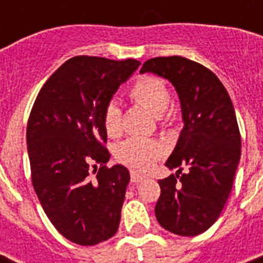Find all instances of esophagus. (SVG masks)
Instances as JSON below:
<instances>
[{"label":"esophagus","mask_w":263,"mask_h":263,"mask_svg":"<svg viewBox=\"0 0 263 263\" xmlns=\"http://www.w3.org/2000/svg\"><path fill=\"white\" fill-rule=\"evenodd\" d=\"M146 180V176L140 175L136 171H131V181L132 183H140V181H143Z\"/></svg>","instance_id":"1"}]
</instances>
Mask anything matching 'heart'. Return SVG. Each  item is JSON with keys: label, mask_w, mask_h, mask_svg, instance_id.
I'll return each mask as SVG.
<instances>
[{"label": "heart", "mask_w": 263, "mask_h": 263, "mask_svg": "<svg viewBox=\"0 0 263 263\" xmlns=\"http://www.w3.org/2000/svg\"><path fill=\"white\" fill-rule=\"evenodd\" d=\"M129 98L148 109L164 121V113L171 102L166 84L156 76H140L129 90ZM102 121L107 136L119 138L123 134V111L116 102H109L103 109ZM165 154L164 146L157 140L129 139L117 150V160L129 168L147 172Z\"/></svg>", "instance_id": "obj_1"}]
</instances>
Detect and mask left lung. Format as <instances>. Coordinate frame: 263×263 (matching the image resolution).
Segmentation results:
<instances>
[{"label": "left lung", "mask_w": 263, "mask_h": 263, "mask_svg": "<svg viewBox=\"0 0 263 263\" xmlns=\"http://www.w3.org/2000/svg\"><path fill=\"white\" fill-rule=\"evenodd\" d=\"M143 72L162 76L175 86L184 121L165 164L179 171L158 180L157 221L175 235L196 236L216 222L232 191L241 153L232 101L210 69L185 57L150 59L140 68ZM183 167L187 168L185 174L181 173Z\"/></svg>", "instance_id": "1"}]
</instances>
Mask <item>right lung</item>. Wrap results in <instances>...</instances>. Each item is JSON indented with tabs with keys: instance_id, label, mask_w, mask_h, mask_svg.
<instances>
[{
	"instance_id": "1",
	"label": "right lung",
	"mask_w": 263,
	"mask_h": 263,
	"mask_svg": "<svg viewBox=\"0 0 263 263\" xmlns=\"http://www.w3.org/2000/svg\"><path fill=\"white\" fill-rule=\"evenodd\" d=\"M139 65L132 59L72 57L46 80L31 109V181L51 224L76 245H98L119 229L129 172L106 165L102 115Z\"/></svg>"
}]
</instances>
